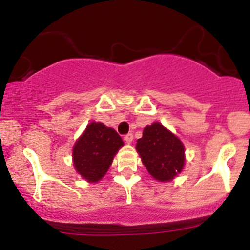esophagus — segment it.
Listing matches in <instances>:
<instances>
[{
  "mask_svg": "<svg viewBox=\"0 0 250 250\" xmlns=\"http://www.w3.org/2000/svg\"><path fill=\"white\" fill-rule=\"evenodd\" d=\"M124 141H125L126 143H128V145H130V143L133 141V135H132V133H127V135H125Z\"/></svg>",
  "mask_w": 250,
  "mask_h": 250,
  "instance_id": "esophagus-1",
  "label": "esophagus"
}]
</instances>
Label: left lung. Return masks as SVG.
<instances>
[{
  "label": "left lung",
  "instance_id": "obj_1",
  "mask_svg": "<svg viewBox=\"0 0 250 250\" xmlns=\"http://www.w3.org/2000/svg\"><path fill=\"white\" fill-rule=\"evenodd\" d=\"M136 150L147 171L157 181H172L184 170L186 162L184 143L160 123L154 122L143 128Z\"/></svg>",
  "mask_w": 250,
  "mask_h": 250
}]
</instances>
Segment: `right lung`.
<instances>
[{"label":"right lung","mask_w":250,"mask_h":250,"mask_svg":"<svg viewBox=\"0 0 250 250\" xmlns=\"http://www.w3.org/2000/svg\"><path fill=\"white\" fill-rule=\"evenodd\" d=\"M123 146L114 128L103 123H90L74 143L71 155L76 172L91 184L101 181Z\"/></svg>","instance_id":"add662e5"}]
</instances>
